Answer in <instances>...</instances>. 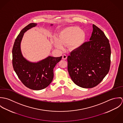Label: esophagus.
Here are the masks:
<instances>
[{"label":"esophagus","mask_w":123,"mask_h":123,"mask_svg":"<svg viewBox=\"0 0 123 123\" xmlns=\"http://www.w3.org/2000/svg\"><path fill=\"white\" fill-rule=\"evenodd\" d=\"M67 55H66V54H63V55H62V59L63 60H65L67 59Z\"/></svg>","instance_id":"1"}]
</instances>
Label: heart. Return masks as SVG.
Wrapping results in <instances>:
<instances>
[{
    "label": "heart",
    "mask_w": 123,
    "mask_h": 123,
    "mask_svg": "<svg viewBox=\"0 0 123 123\" xmlns=\"http://www.w3.org/2000/svg\"><path fill=\"white\" fill-rule=\"evenodd\" d=\"M85 39L83 30L77 26H70L62 30L58 35V40L54 39V44L59 49H63V45L69 46L71 50L80 48Z\"/></svg>",
    "instance_id": "b5f03b06"
}]
</instances>
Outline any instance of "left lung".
<instances>
[{"instance_id": "8db88e82", "label": "left lung", "mask_w": 123, "mask_h": 123, "mask_svg": "<svg viewBox=\"0 0 123 123\" xmlns=\"http://www.w3.org/2000/svg\"><path fill=\"white\" fill-rule=\"evenodd\" d=\"M89 41L68 56V70L73 82L83 88L100 83L110 66L111 48L104 32L95 25Z\"/></svg>"}]
</instances>
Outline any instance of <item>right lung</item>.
Masks as SVG:
<instances>
[{
	"instance_id": "obj_1",
	"label": "right lung",
	"mask_w": 123,
	"mask_h": 123,
	"mask_svg": "<svg viewBox=\"0 0 123 123\" xmlns=\"http://www.w3.org/2000/svg\"><path fill=\"white\" fill-rule=\"evenodd\" d=\"M36 25L35 23L29 24L18 35L12 49V64L14 70L23 84L30 89L38 90L46 88L52 82L53 69L61 60L62 56H48L36 63L30 62L23 56L20 43L24 34Z\"/></svg>"
}]
</instances>
